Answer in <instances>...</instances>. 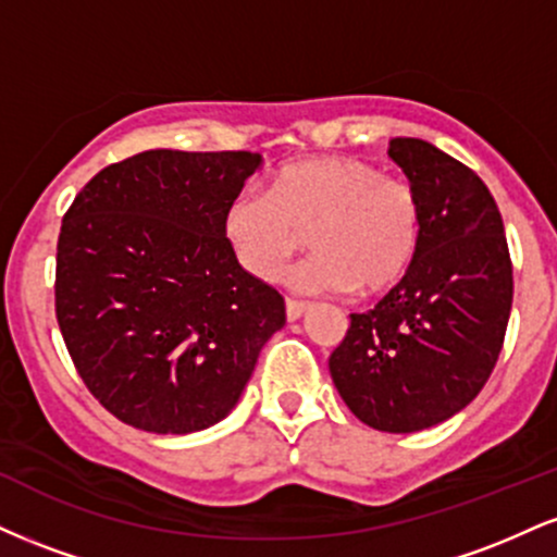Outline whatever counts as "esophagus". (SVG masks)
Wrapping results in <instances>:
<instances>
[{"mask_svg":"<svg viewBox=\"0 0 557 557\" xmlns=\"http://www.w3.org/2000/svg\"><path fill=\"white\" fill-rule=\"evenodd\" d=\"M306 311H309V306H306V304H298V300H293V298H287V300H285V314H287V322H298V319L304 317Z\"/></svg>","mask_w":557,"mask_h":557,"instance_id":"obj_1","label":"esophagus"}]
</instances>
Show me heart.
I'll return each instance as SVG.
<instances>
[{
  "mask_svg": "<svg viewBox=\"0 0 557 557\" xmlns=\"http://www.w3.org/2000/svg\"><path fill=\"white\" fill-rule=\"evenodd\" d=\"M309 233L314 257L293 272L304 296L403 283L421 240V203L408 181L359 157H314L274 172L270 196L243 190L227 203L225 238L238 264L277 283Z\"/></svg>",
  "mask_w": 557,
  "mask_h": 557,
  "instance_id": "obj_1",
  "label": "heart"
}]
</instances>
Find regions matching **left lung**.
Instances as JSON below:
<instances>
[{
    "instance_id": "1",
    "label": "left lung",
    "mask_w": 557,
    "mask_h": 557,
    "mask_svg": "<svg viewBox=\"0 0 557 557\" xmlns=\"http://www.w3.org/2000/svg\"><path fill=\"white\" fill-rule=\"evenodd\" d=\"M387 154L419 196V253L372 311L350 314L330 374L363 424L408 434L456 417L490 380L513 267L500 209L474 170L421 138H393Z\"/></svg>"
}]
</instances>
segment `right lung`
I'll return each mask as SVG.
<instances>
[{
	"instance_id": "1",
	"label": "right lung",
	"mask_w": 557,
	"mask_h": 557,
	"mask_svg": "<svg viewBox=\"0 0 557 557\" xmlns=\"http://www.w3.org/2000/svg\"><path fill=\"white\" fill-rule=\"evenodd\" d=\"M251 151L151 149L83 185L57 240V322L112 417L154 434L207 430L238 403L285 324V300L225 238Z\"/></svg>"
}]
</instances>
